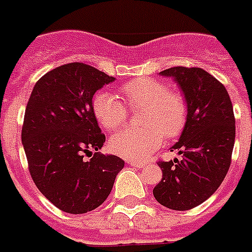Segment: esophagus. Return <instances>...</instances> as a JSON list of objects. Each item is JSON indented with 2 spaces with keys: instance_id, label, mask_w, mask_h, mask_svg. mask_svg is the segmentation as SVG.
I'll return each mask as SVG.
<instances>
[{
  "instance_id": "34e87169",
  "label": "esophagus",
  "mask_w": 252,
  "mask_h": 252,
  "mask_svg": "<svg viewBox=\"0 0 252 252\" xmlns=\"http://www.w3.org/2000/svg\"><path fill=\"white\" fill-rule=\"evenodd\" d=\"M126 163H128L129 165H132V167H136V168H144L145 165H146V163H144V161L132 160V159H128V160H126Z\"/></svg>"
}]
</instances>
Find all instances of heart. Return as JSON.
Listing matches in <instances>:
<instances>
[{
    "label": "heart",
    "mask_w": 252,
    "mask_h": 252,
    "mask_svg": "<svg viewBox=\"0 0 252 252\" xmlns=\"http://www.w3.org/2000/svg\"><path fill=\"white\" fill-rule=\"evenodd\" d=\"M130 108L145 107L144 128L123 129L110 140V147L123 158L141 160L161 146L164 136L181 134L188 120V106L179 92L155 79H136L120 88ZM93 114L105 129L116 130L126 123L128 110L118 95L99 92L93 98Z\"/></svg>",
    "instance_id": "heart-1"
}]
</instances>
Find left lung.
<instances>
[{"label": "left lung", "mask_w": 252, "mask_h": 252, "mask_svg": "<svg viewBox=\"0 0 252 252\" xmlns=\"http://www.w3.org/2000/svg\"><path fill=\"white\" fill-rule=\"evenodd\" d=\"M159 75L177 83L188 106V120L179 141L171 147L183 155V160L159 161L163 176L153 194L161 206L186 211L207 200L225 179L236 119L228 91L207 71L172 67Z\"/></svg>", "instance_id": "left-lung-1"}]
</instances>
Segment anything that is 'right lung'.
<instances>
[{"label":"right lung","instance_id":"obj_1","mask_svg":"<svg viewBox=\"0 0 252 252\" xmlns=\"http://www.w3.org/2000/svg\"><path fill=\"white\" fill-rule=\"evenodd\" d=\"M114 80L84 63H68L45 73L27 103L22 144L30 173L45 198L68 214L99 207L124 167L119 157L98 151L106 137L92 103Z\"/></svg>","mask_w":252,"mask_h":252}]
</instances>
